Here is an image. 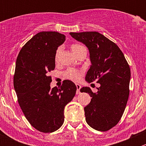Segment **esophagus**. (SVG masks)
<instances>
[{
    "label": "esophagus",
    "mask_w": 146,
    "mask_h": 146,
    "mask_svg": "<svg viewBox=\"0 0 146 146\" xmlns=\"http://www.w3.org/2000/svg\"><path fill=\"white\" fill-rule=\"evenodd\" d=\"M76 88H77V91H76V94H79L80 93V88H81V85H80V84H78V83H76Z\"/></svg>",
    "instance_id": "obj_1"
}]
</instances>
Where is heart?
<instances>
[{
    "label": "heart",
    "mask_w": 146,
    "mask_h": 146,
    "mask_svg": "<svg viewBox=\"0 0 146 146\" xmlns=\"http://www.w3.org/2000/svg\"><path fill=\"white\" fill-rule=\"evenodd\" d=\"M82 48H84L83 46L78 44H73L71 45V49L75 54L77 52H78ZM60 51H61V48L59 47L56 50V51L55 61L58 60ZM64 76L66 78L69 79V80H73V81H78V80H80V77H81V72L78 70H76V69L68 68L65 71Z\"/></svg>",
    "instance_id": "obj_1"
}]
</instances>
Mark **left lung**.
<instances>
[{"instance_id": "8db88e82", "label": "left lung", "mask_w": 146, "mask_h": 146, "mask_svg": "<svg viewBox=\"0 0 146 146\" xmlns=\"http://www.w3.org/2000/svg\"><path fill=\"white\" fill-rule=\"evenodd\" d=\"M70 35L89 50L91 66L85 80H98L100 84L96 93L88 87L80 89V92H87L92 98L84 108L85 120L95 130H110L118 123L127 104L130 68L118 46L99 32H70Z\"/></svg>"}]
</instances>
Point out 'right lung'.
Wrapping results in <instances>:
<instances>
[{
    "mask_svg": "<svg viewBox=\"0 0 146 146\" xmlns=\"http://www.w3.org/2000/svg\"><path fill=\"white\" fill-rule=\"evenodd\" d=\"M66 40L57 32H41L23 46L16 60L13 84L20 107L31 125L43 133L58 130L64 121L65 106L76 95V85L66 80L50 87L57 48Z\"/></svg>",
    "mask_w": 146,
    "mask_h": 146,
    "instance_id": "1",
    "label": "right lung"
}]
</instances>
